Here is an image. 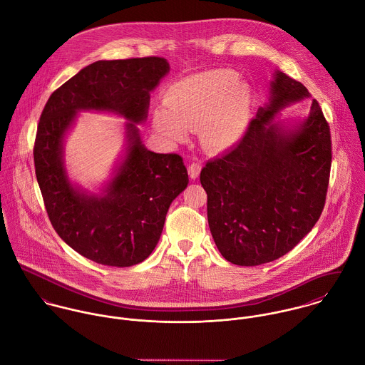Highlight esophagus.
Masks as SVG:
<instances>
[{"mask_svg":"<svg viewBox=\"0 0 365 365\" xmlns=\"http://www.w3.org/2000/svg\"><path fill=\"white\" fill-rule=\"evenodd\" d=\"M187 170H189V176H190L193 180L197 179V178H199V173H200V170H202L200 162H192V163L189 165Z\"/></svg>","mask_w":365,"mask_h":365,"instance_id":"obj_1","label":"esophagus"}]
</instances>
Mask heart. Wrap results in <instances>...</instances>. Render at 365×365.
I'll return each mask as SVG.
<instances>
[{
    "label": "heart",
    "mask_w": 365,
    "mask_h": 365,
    "mask_svg": "<svg viewBox=\"0 0 365 365\" xmlns=\"http://www.w3.org/2000/svg\"><path fill=\"white\" fill-rule=\"evenodd\" d=\"M232 72L193 74L173 83L165 93V113L155 115L156 130L172 141H182L186 130H199L212 148L234 145L248 121V93L234 86Z\"/></svg>",
    "instance_id": "obj_1"
}]
</instances>
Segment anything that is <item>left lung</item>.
I'll return each mask as SVG.
<instances>
[{
    "instance_id": "8db88e82",
    "label": "left lung",
    "mask_w": 365,
    "mask_h": 365,
    "mask_svg": "<svg viewBox=\"0 0 365 365\" xmlns=\"http://www.w3.org/2000/svg\"><path fill=\"white\" fill-rule=\"evenodd\" d=\"M309 97L307 88L277 72L271 101L259 108L240 143L200 172L207 220L221 255L254 267L288 254L320 217L330 180L331 137L316 100L299 130L271 124L287 104Z\"/></svg>"
}]
</instances>
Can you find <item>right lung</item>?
I'll return each instance as SVG.
<instances>
[{
  "label": "right lung",
  "instance_id": "right-lung-1",
  "mask_svg": "<svg viewBox=\"0 0 365 365\" xmlns=\"http://www.w3.org/2000/svg\"><path fill=\"white\" fill-rule=\"evenodd\" d=\"M163 58L98 61L56 88L41 114L34 162L45 209L55 231L80 255L108 267H131L156 247L173 199L189 183L178 153L146 150L135 141L106 196L77 192L62 163V141L78 110L115 111L145 120L149 91L168 73Z\"/></svg>",
  "mask_w": 365,
  "mask_h": 365
}]
</instances>
